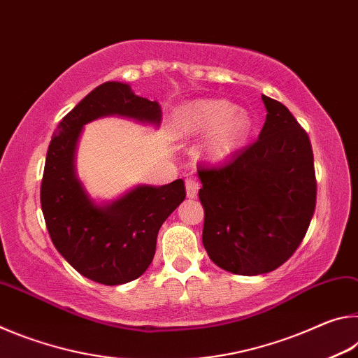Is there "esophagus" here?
<instances>
[{"label":"esophagus","mask_w":358,"mask_h":358,"mask_svg":"<svg viewBox=\"0 0 358 358\" xmlns=\"http://www.w3.org/2000/svg\"><path fill=\"white\" fill-rule=\"evenodd\" d=\"M186 196L189 199L197 197V192H199V187H201V183L196 178H186Z\"/></svg>","instance_id":"34e87169"}]
</instances>
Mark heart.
<instances>
[{
	"label": "heart",
	"instance_id": "1",
	"mask_svg": "<svg viewBox=\"0 0 358 358\" xmlns=\"http://www.w3.org/2000/svg\"><path fill=\"white\" fill-rule=\"evenodd\" d=\"M177 126L185 134H208L202 147L203 159L221 164L245 147L252 121L232 102L210 99L181 108Z\"/></svg>",
	"mask_w": 358,
	"mask_h": 358
}]
</instances>
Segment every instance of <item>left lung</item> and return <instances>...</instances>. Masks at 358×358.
I'll return each instance as SVG.
<instances>
[{
	"label": "left lung",
	"instance_id": "8db88e82",
	"mask_svg": "<svg viewBox=\"0 0 358 358\" xmlns=\"http://www.w3.org/2000/svg\"><path fill=\"white\" fill-rule=\"evenodd\" d=\"M259 138L220 167H199L208 257L235 275L276 270L305 238L316 208L310 137L281 102L262 94Z\"/></svg>",
	"mask_w": 358,
	"mask_h": 358
}]
</instances>
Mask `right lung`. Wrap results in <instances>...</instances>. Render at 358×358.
<instances>
[{"label":"right lung","instance_id":"add662e5","mask_svg":"<svg viewBox=\"0 0 358 358\" xmlns=\"http://www.w3.org/2000/svg\"><path fill=\"white\" fill-rule=\"evenodd\" d=\"M106 115L161 123V106L132 93L128 83L106 82L59 121L48 145L41 207L58 252L88 280L117 286L145 273L155 257L157 232L185 201L183 180L136 186L123 197L98 205L76 175V148L83 126Z\"/></svg>","mask_w":358,"mask_h":358}]
</instances>
